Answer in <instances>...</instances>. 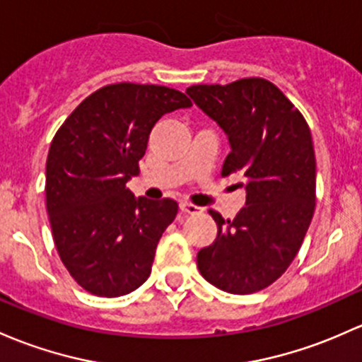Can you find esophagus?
<instances>
[{"label":"esophagus","mask_w":362,"mask_h":362,"mask_svg":"<svg viewBox=\"0 0 362 362\" xmlns=\"http://www.w3.org/2000/svg\"><path fill=\"white\" fill-rule=\"evenodd\" d=\"M180 210L184 213H187V215H199V213H203V208L196 206V204H192V203H187V201H182Z\"/></svg>","instance_id":"1"}]
</instances>
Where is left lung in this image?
I'll return each instance as SVG.
<instances>
[{
  "instance_id": "1",
  "label": "left lung",
  "mask_w": 362,
  "mask_h": 362,
  "mask_svg": "<svg viewBox=\"0 0 362 362\" xmlns=\"http://www.w3.org/2000/svg\"><path fill=\"white\" fill-rule=\"evenodd\" d=\"M187 93L229 136L223 177L243 171L248 178L246 206L234 220L210 210L218 234L197 253V269L218 290L260 291L290 267L314 215L310 128L290 98L264 78L194 85Z\"/></svg>"
}]
</instances>
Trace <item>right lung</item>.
<instances>
[{
	"label": "right lung",
	"mask_w": 362,
	"mask_h": 362,
	"mask_svg": "<svg viewBox=\"0 0 362 362\" xmlns=\"http://www.w3.org/2000/svg\"><path fill=\"white\" fill-rule=\"evenodd\" d=\"M191 105L168 86L114 83L88 95L53 136L45 184L53 243L91 295H127L149 277L178 204L135 199L127 182L139 175L159 117Z\"/></svg>",
	"instance_id": "add662e5"
}]
</instances>
